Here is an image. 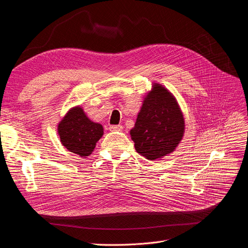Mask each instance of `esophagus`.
<instances>
[{
    "label": "esophagus",
    "instance_id": "1",
    "mask_svg": "<svg viewBox=\"0 0 248 248\" xmlns=\"http://www.w3.org/2000/svg\"><path fill=\"white\" fill-rule=\"evenodd\" d=\"M108 129H110V131H122L123 127L122 125H111L108 127Z\"/></svg>",
    "mask_w": 248,
    "mask_h": 248
}]
</instances>
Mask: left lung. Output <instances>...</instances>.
Masks as SVG:
<instances>
[{
  "label": "left lung",
  "instance_id": "obj_1",
  "mask_svg": "<svg viewBox=\"0 0 248 248\" xmlns=\"http://www.w3.org/2000/svg\"><path fill=\"white\" fill-rule=\"evenodd\" d=\"M184 118L174 95L158 83L144 100L130 130L136 152L155 161L175 151L184 134Z\"/></svg>",
  "mask_w": 248,
  "mask_h": 248
}]
</instances>
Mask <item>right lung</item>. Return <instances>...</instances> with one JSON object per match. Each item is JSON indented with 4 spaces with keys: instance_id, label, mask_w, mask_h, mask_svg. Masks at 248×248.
<instances>
[{
    "instance_id": "obj_1",
    "label": "right lung",
    "mask_w": 248,
    "mask_h": 248,
    "mask_svg": "<svg viewBox=\"0 0 248 248\" xmlns=\"http://www.w3.org/2000/svg\"><path fill=\"white\" fill-rule=\"evenodd\" d=\"M58 133L68 151L85 157L93 152L95 143L104 134V128L88 119L82 108L75 107L59 123Z\"/></svg>"
}]
</instances>
